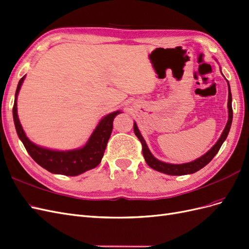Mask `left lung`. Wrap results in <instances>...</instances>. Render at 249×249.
Returning <instances> with one entry per match:
<instances>
[{
  "mask_svg": "<svg viewBox=\"0 0 249 249\" xmlns=\"http://www.w3.org/2000/svg\"><path fill=\"white\" fill-rule=\"evenodd\" d=\"M229 83V82H228ZM228 107H229V120L228 124L225 125L223 133L220 136L219 140L216 142V144L211 148L209 152L203 155L202 157L198 158L193 162H189V163H185V164H168V163H164L161 162L159 160H157L156 158L150 154L149 149L146 145V143L143 139V137L141 136V134L138 130L137 124H134V132L135 135L138 137V139L140 140L141 144H142V154L143 157L147 163V165L149 167H152L153 169L160 171L163 173H166V175H170V176H184V175H190V173H194L198 171L199 169H201L202 167H205L206 165L213 159L215 157V155L218 153V150L220 149L223 141L227 139L230 129H231V120H232V108H231V88H230V84H229V102H228Z\"/></svg>",
  "mask_w": 249,
  "mask_h": 249,
  "instance_id": "8db88e82",
  "label": "left lung"
}]
</instances>
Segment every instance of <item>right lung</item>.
Here are the masks:
<instances>
[{
  "mask_svg": "<svg viewBox=\"0 0 249 249\" xmlns=\"http://www.w3.org/2000/svg\"><path fill=\"white\" fill-rule=\"evenodd\" d=\"M24 79L25 76L18 82L12 111L14 124H16L18 137L29 155L32 157V159L37 164H39L41 167L52 173L69 177L78 176L89 169L96 167L102 161L105 149H106L108 140L112 133L113 119L122 112L115 111L105 116L95 127L88 142L82 148L67 150V152H59V150L40 147L38 145H35L34 143L27 138L18 116L17 99Z\"/></svg>",
  "mask_w": 249,
  "mask_h": 249,
  "instance_id": "add662e5",
  "label": "right lung"
}]
</instances>
